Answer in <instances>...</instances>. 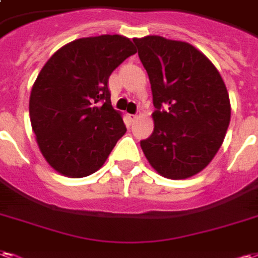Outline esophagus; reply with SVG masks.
Instances as JSON below:
<instances>
[{
	"mask_svg": "<svg viewBox=\"0 0 258 258\" xmlns=\"http://www.w3.org/2000/svg\"><path fill=\"white\" fill-rule=\"evenodd\" d=\"M137 119H138V116H137V114H128L130 121H135Z\"/></svg>",
	"mask_w": 258,
	"mask_h": 258,
	"instance_id": "obj_1",
	"label": "esophagus"
}]
</instances>
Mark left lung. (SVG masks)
Instances as JSON below:
<instances>
[{
  "mask_svg": "<svg viewBox=\"0 0 258 258\" xmlns=\"http://www.w3.org/2000/svg\"><path fill=\"white\" fill-rule=\"evenodd\" d=\"M152 86L154 130L141 148L161 176L187 179L220 149L231 119L223 78L202 51L158 35L134 38Z\"/></svg>",
  "mask_w": 258,
  "mask_h": 258,
  "instance_id": "8db88e82",
  "label": "left lung"
}]
</instances>
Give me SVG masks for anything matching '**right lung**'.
Masks as SVG:
<instances>
[{"instance_id":"right-lung-1","label":"right lung","mask_w":258,"mask_h":258,"mask_svg":"<svg viewBox=\"0 0 258 258\" xmlns=\"http://www.w3.org/2000/svg\"><path fill=\"white\" fill-rule=\"evenodd\" d=\"M135 53L123 35L81 38L43 66L31 89L30 120L42 156L58 173H94L125 134L121 113L110 102L108 79Z\"/></svg>"}]
</instances>
